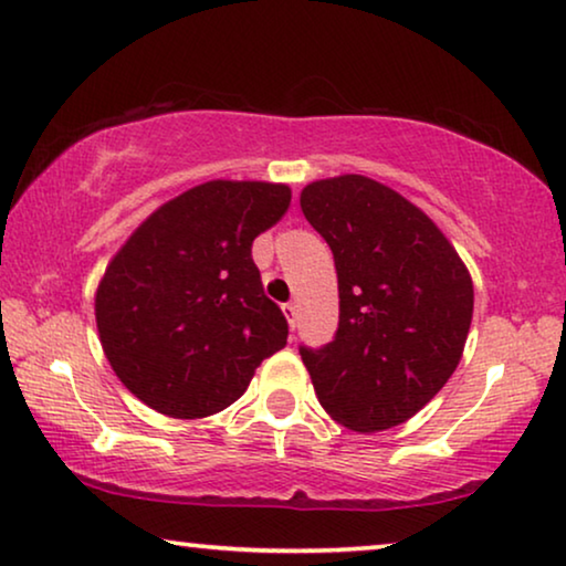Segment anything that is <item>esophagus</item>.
<instances>
[{
    "instance_id": "1",
    "label": "esophagus",
    "mask_w": 566,
    "mask_h": 566,
    "mask_svg": "<svg viewBox=\"0 0 566 566\" xmlns=\"http://www.w3.org/2000/svg\"><path fill=\"white\" fill-rule=\"evenodd\" d=\"M283 314H285V319H289V327H291V329H296V322H298V312H296V306H293V304H285V306H283Z\"/></svg>"
}]
</instances>
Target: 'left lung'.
Returning a JSON list of instances; mask_svg holds the SVG:
<instances>
[{
	"label": "left lung",
	"mask_w": 566,
	"mask_h": 566,
	"mask_svg": "<svg viewBox=\"0 0 566 566\" xmlns=\"http://www.w3.org/2000/svg\"><path fill=\"white\" fill-rule=\"evenodd\" d=\"M301 211L329 244L339 289L332 343L298 345L319 405L358 432L407 422L461 360L467 265L420 208L363 175L306 185Z\"/></svg>",
	"instance_id": "1"
}]
</instances>
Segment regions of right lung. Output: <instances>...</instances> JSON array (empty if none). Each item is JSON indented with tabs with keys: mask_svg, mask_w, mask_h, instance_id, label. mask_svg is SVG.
Wrapping results in <instances>:
<instances>
[{
	"mask_svg": "<svg viewBox=\"0 0 566 566\" xmlns=\"http://www.w3.org/2000/svg\"><path fill=\"white\" fill-rule=\"evenodd\" d=\"M289 203L285 185L203 182L120 247L95 316L115 376L144 405L180 420L221 412L285 347L289 322L265 296L252 242Z\"/></svg>",
	"mask_w": 566,
	"mask_h": 566,
	"instance_id": "add662e5",
	"label": "right lung"
}]
</instances>
